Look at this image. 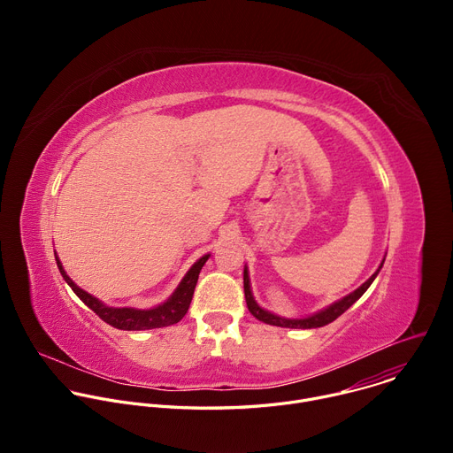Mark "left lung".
Returning <instances> with one entry per match:
<instances>
[{"label":"left lung","mask_w":453,"mask_h":453,"mask_svg":"<svg viewBox=\"0 0 453 453\" xmlns=\"http://www.w3.org/2000/svg\"><path fill=\"white\" fill-rule=\"evenodd\" d=\"M381 265H383V264H381ZM381 265H380V269H381ZM380 269H378V271H380ZM378 271H376L362 287H358L355 292H351V294L346 296L344 299L334 303V304L328 306L326 310H322V311H319V313H315V315H311V317H306V319H283V317H278V315H274V313H271V311H267V310H264V308H260V306L256 304V301H254V297H252V294H250L249 276H247V269H245V271H243L245 303H247L249 311H250L257 320L267 322V325L281 326V328H303V330H306V328H320V326L330 325V322H334L339 315H342L358 297H362V294L369 288V285H371L372 280L376 278Z\"/></svg>","instance_id":"left-lung-1"}]
</instances>
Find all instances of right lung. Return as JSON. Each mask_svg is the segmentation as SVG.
Listing matches in <instances>:
<instances>
[{
  "label": "right lung",
  "mask_w": 453,
  "mask_h": 453,
  "mask_svg": "<svg viewBox=\"0 0 453 453\" xmlns=\"http://www.w3.org/2000/svg\"><path fill=\"white\" fill-rule=\"evenodd\" d=\"M210 254L203 256L201 260L193 265L188 274L184 276V280L180 281V285L177 287V290L172 294V297L152 308V310H134V308H112V306H105L104 303H100L96 297L89 296L88 292H84L82 288H79L70 276L64 273L58 257H57V267L62 274V278L66 280V283L72 287V290L82 299L84 304H88L102 320H105L107 325L118 328V330H152V328H163V326H170L179 322L191 303L193 297V290H196L201 269L204 267V264L208 262Z\"/></svg>",
  "instance_id": "add662e5"
}]
</instances>
